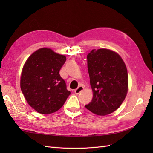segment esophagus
I'll list each match as a JSON object with an SVG mask.
<instances>
[{
    "instance_id": "obj_1",
    "label": "esophagus",
    "mask_w": 153,
    "mask_h": 153,
    "mask_svg": "<svg viewBox=\"0 0 153 153\" xmlns=\"http://www.w3.org/2000/svg\"><path fill=\"white\" fill-rule=\"evenodd\" d=\"M83 89H84V87L83 86H79L74 91V92L76 94V95H78V94L82 92Z\"/></svg>"
}]
</instances>
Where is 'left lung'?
Listing matches in <instances>:
<instances>
[{
	"label": "left lung",
	"mask_w": 153,
	"mask_h": 153,
	"mask_svg": "<svg viewBox=\"0 0 153 153\" xmlns=\"http://www.w3.org/2000/svg\"><path fill=\"white\" fill-rule=\"evenodd\" d=\"M87 58L93 97L85 108L96 115H108L119 108L128 93L126 66L119 54L108 48L93 49Z\"/></svg>",
	"instance_id": "obj_1"
}]
</instances>
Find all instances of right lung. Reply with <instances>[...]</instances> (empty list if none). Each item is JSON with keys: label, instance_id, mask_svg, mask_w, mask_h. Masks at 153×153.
Masks as SVG:
<instances>
[{"label": "right lung", "instance_id": "right-lung-1", "mask_svg": "<svg viewBox=\"0 0 153 153\" xmlns=\"http://www.w3.org/2000/svg\"><path fill=\"white\" fill-rule=\"evenodd\" d=\"M64 55L49 48H41L25 61L20 87L27 102L40 114L56 112L70 95L59 71L66 62Z\"/></svg>", "mask_w": 153, "mask_h": 153}]
</instances>
